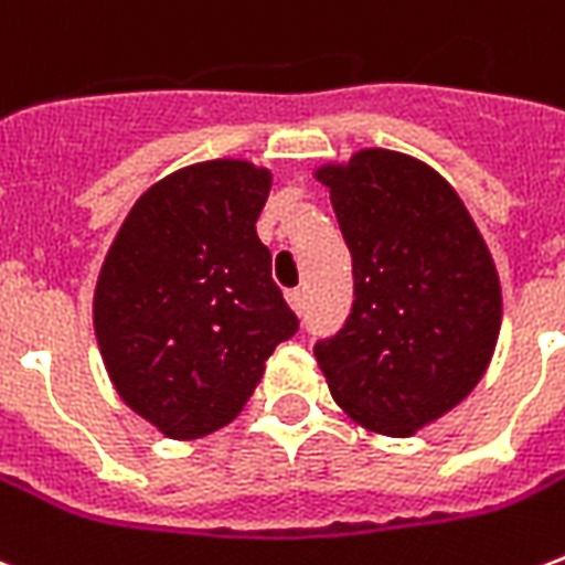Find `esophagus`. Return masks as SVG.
<instances>
[{"instance_id": "1", "label": "esophagus", "mask_w": 565, "mask_h": 565, "mask_svg": "<svg viewBox=\"0 0 565 565\" xmlns=\"http://www.w3.org/2000/svg\"><path fill=\"white\" fill-rule=\"evenodd\" d=\"M287 301H290V308L296 313L305 311V290H290L287 292Z\"/></svg>"}]
</instances>
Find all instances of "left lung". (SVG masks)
I'll list each match as a JSON object with an SVG mask.
<instances>
[{"instance_id": "8db88e82", "label": "left lung", "mask_w": 565, "mask_h": 565, "mask_svg": "<svg viewBox=\"0 0 565 565\" xmlns=\"http://www.w3.org/2000/svg\"><path fill=\"white\" fill-rule=\"evenodd\" d=\"M350 245L355 301L313 347L329 391L370 433L415 436L483 379L501 281L462 198L436 168L364 148L313 171Z\"/></svg>"}]
</instances>
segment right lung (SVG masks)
I'll return each mask as SVG.
<instances>
[{
	"mask_svg": "<svg viewBox=\"0 0 565 565\" xmlns=\"http://www.w3.org/2000/svg\"><path fill=\"white\" fill-rule=\"evenodd\" d=\"M273 171L206 159L132 204L94 287V334L118 397L166 438L234 420L266 359L299 329L257 215Z\"/></svg>",
	"mask_w": 565,
	"mask_h": 565,
	"instance_id": "1",
	"label": "right lung"
}]
</instances>
